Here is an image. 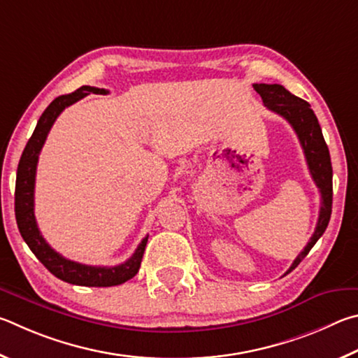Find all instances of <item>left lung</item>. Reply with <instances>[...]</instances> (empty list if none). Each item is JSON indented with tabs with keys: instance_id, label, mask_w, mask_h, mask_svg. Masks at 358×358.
Wrapping results in <instances>:
<instances>
[{
	"instance_id": "8db88e82",
	"label": "left lung",
	"mask_w": 358,
	"mask_h": 358,
	"mask_svg": "<svg viewBox=\"0 0 358 358\" xmlns=\"http://www.w3.org/2000/svg\"><path fill=\"white\" fill-rule=\"evenodd\" d=\"M253 87L259 94L262 102H264L268 110L277 113V115L285 117L291 124V127L299 136L300 144H302L311 178L317 185L319 192H321V209H319V218L315 234L311 236V239L306 243L303 252L294 259L289 271L286 272L289 273L310 253L313 245L324 234V231L327 229L331 215V198H334V184H331L334 171H331L329 148L325 144L321 125H319L317 117L315 111L311 110L310 103L305 102L303 99L294 96V94H291L281 85L256 83L253 85Z\"/></svg>"
}]
</instances>
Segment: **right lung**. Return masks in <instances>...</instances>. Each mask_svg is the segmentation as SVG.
<instances>
[{
    "label": "right lung",
    "mask_w": 358,
    "mask_h": 358,
    "mask_svg": "<svg viewBox=\"0 0 358 358\" xmlns=\"http://www.w3.org/2000/svg\"><path fill=\"white\" fill-rule=\"evenodd\" d=\"M108 94L106 90L94 86H81L72 94L56 97L50 103L42 116L37 121L33 135L23 149L17 168V180H15V220L17 227L23 241L27 242L31 252L36 255L43 266L52 272L56 278H59L66 283L90 286V287H108L122 285L125 281L134 278L140 271L144 248L148 243V236L141 241L140 245L135 250V253L130 258L119 266L102 267V266H86L80 264L71 259H66L58 252L48 245L43 239L39 228H37L34 217V184H36V168L39 154L42 150L43 143L47 140V135L52 125L55 124L62 110L69 105L78 102L87 94Z\"/></svg>",
    "instance_id": "right-lung-1"
}]
</instances>
